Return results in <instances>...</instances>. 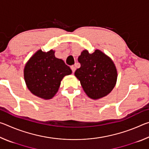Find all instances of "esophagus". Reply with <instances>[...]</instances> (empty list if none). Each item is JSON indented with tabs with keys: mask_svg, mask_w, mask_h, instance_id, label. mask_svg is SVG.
<instances>
[{
	"mask_svg": "<svg viewBox=\"0 0 149 149\" xmlns=\"http://www.w3.org/2000/svg\"><path fill=\"white\" fill-rule=\"evenodd\" d=\"M71 69H72V73H73V74H74V73L75 71V68L74 66V65H72V66H71Z\"/></svg>",
	"mask_w": 149,
	"mask_h": 149,
	"instance_id": "obj_1",
	"label": "esophagus"
}]
</instances>
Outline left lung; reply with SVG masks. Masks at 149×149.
Returning <instances> with one entry per match:
<instances>
[{
  "instance_id": "left-lung-1",
  "label": "left lung",
  "mask_w": 149,
  "mask_h": 149,
  "mask_svg": "<svg viewBox=\"0 0 149 149\" xmlns=\"http://www.w3.org/2000/svg\"><path fill=\"white\" fill-rule=\"evenodd\" d=\"M81 67L75 72L84 91L89 98L100 99L112 91L117 81V70L114 62L99 50L89 54L84 50L78 57Z\"/></svg>"
}]
</instances>
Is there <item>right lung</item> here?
Instances as JSON below:
<instances>
[{
	"label": "right lung",
	"instance_id": "1",
	"mask_svg": "<svg viewBox=\"0 0 149 149\" xmlns=\"http://www.w3.org/2000/svg\"><path fill=\"white\" fill-rule=\"evenodd\" d=\"M24 74L31 93L47 100L56 95L63 77L71 74L72 70L62 59L55 57L54 50H39L25 65Z\"/></svg>",
	"mask_w": 149,
	"mask_h": 149
}]
</instances>
